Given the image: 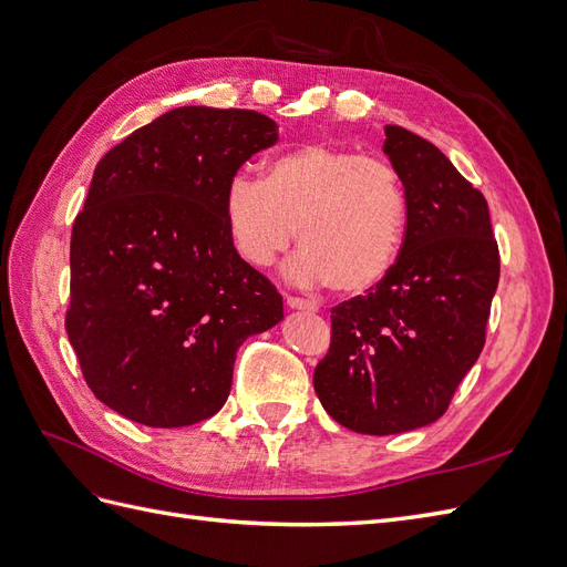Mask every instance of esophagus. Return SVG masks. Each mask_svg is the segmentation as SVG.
I'll use <instances>...</instances> for the list:
<instances>
[{"mask_svg": "<svg viewBox=\"0 0 567 567\" xmlns=\"http://www.w3.org/2000/svg\"><path fill=\"white\" fill-rule=\"evenodd\" d=\"M286 305L293 307V310H307V312H317L319 307L315 300H307V298H298V296H288Z\"/></svg>", "mask_w": 567, "mask_h": 567, "instance_id": "esophagus-1", "label": "esophagus"}]
</instances>
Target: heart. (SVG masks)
<instances>
[{"mask_svg": "<svg viewBox=\"0 0 567 567\" xmlns=\"http://www.w3.org/2000/svg\"><path fill=\"white\" fill-rule=\"evenodd\" d=\"M225 219L236 250L252 267L277 262L300 227L305 250L290 262V279L362 296L400 262L409 194L392 161L312 142L271 156L262 179L236 175L225 192Z\"/></svg>", "mask_w": 567, "mask_h": 567, "instance_id": "heart-1", "label": "heart"}]
</instances>
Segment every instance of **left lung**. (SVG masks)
<instances>
[{"label": "left lung", "instance_id": "8db88e82", "mask_svg": "<svg viewBox=\"0 0 567 567\" xmlns=\"http://www.w3.org/2000/svg\"><path fill=\"white\" fill-rule=\"evenodd\" d=\"M383 151L409 194V231L390 277L331 310L315 390L340 425L394 435L437 421L485 348L499 246L485 196L444 153L400 125Z\"/></svg>", "mask_w": 567, "mask_h": 567}]
</instances>
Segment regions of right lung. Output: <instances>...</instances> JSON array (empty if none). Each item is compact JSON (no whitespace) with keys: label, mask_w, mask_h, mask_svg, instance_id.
Returning a JSON list of instances; mask_svg holds the SVG:
<instances>
[{"label":"right lung","mask_w":567,"mask_h":567,"mask_svg":"<svg viewBox=\"0 0 567 567\" xmlns=\"http://www.w3.org/2000/svg\"><path fill=\"white\" fill-rule=\"evenodd\" d=\"M279 140L271 117L182 106L99 161L71 236L68 340L96 400L151 427L215 416L248 336L284 319L236 252L225 192Z\"/></svg>","instance_id":"obj_1"}]
</instances>
